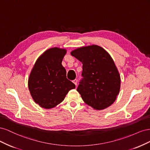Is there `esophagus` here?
<instances>
[{"instance_id":"obj_1","label":"esophagus","mask_w":150,"mask_h":150,"mask_svg":"<svg viewBox=\"0 0 150 150\" xmlns=\"http://www.w3.org/2000/svg\"><path fill=\"white\" fill-rule=\"evenodd\" d=\"M72 82H73V83L76 85V86H77V82H78V81H77V79H74V80H73V81H72Z\"/></svg>"}]
</instances>
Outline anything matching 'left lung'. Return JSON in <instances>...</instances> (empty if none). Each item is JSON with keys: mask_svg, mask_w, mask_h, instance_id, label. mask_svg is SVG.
I'll return each mask as SVG.
<instances>
[{"mask_svg": "<svg viewBox=\"0 0 150 150\" xmlns=\"http://www.w3.org/2000/svg\"><path fill=\"white\" fill-rule=\"evenodd\" d=\"M71 54L83 63V79L77 91L84 102L96 110L110 106L119 94L121 78L110 54L91 45L76 49Z\"/></svg>", "mask_w": 150, "mask_h": 150, "instance_id": "obj_1", "label": "left lung"}]
</instances>
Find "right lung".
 <instances>
[{
  "mask_svg": "<svg viewBox=\"0 0 150 150\" xmlns=\"http://www.w3.org/2000/svg\"><path fill=\"white\" fill-rule=\"evenodd\" d=\"M67 50L52 47L46 50L35 61L31 70L28 88L36 104L45 109L56 106L76 86L66 78L62 61Z\"/></svg>",
  "mask_w": 150,
  "mask_h": 150,
  "instance_id": "1",
  "label": "right lung"
}]
</instances>
